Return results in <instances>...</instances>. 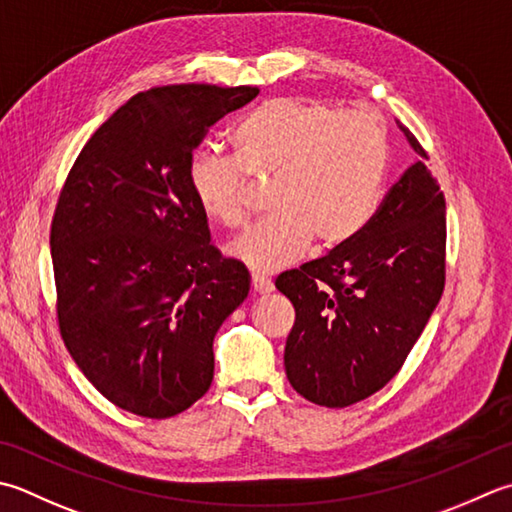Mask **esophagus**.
<instances>
[{
  "mask_svg": "<svg viewBox=\"0 0 512 512\" xmlns=\"http://www.w3.org/2000/svg\"><path fill=\"white\" fill-rule=\"evenodd\" d=\"M250 284H253V290L257 295H268V293H273V288H275L268 277L257 275V273H253V277H250Z\"/></svg>",
  "mask_w": 512,
  "mask_h": 512,
  "instance_id": "esophagus-1",
  "label": "esophagus"
}]
</instances>
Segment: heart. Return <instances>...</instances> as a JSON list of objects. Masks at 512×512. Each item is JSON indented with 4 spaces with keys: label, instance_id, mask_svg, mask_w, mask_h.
Here are the masks:
<instances>
[{
    "label": "heart",
    "instance_id": "obj_1",
    "mask_svg": "<svg viewBox=\"0 0 512 512\" xmlns=\"http://www.w3.org/2000/svg\"><path fill=\"white\" fill-rule=\"evenodd\" d=\"M235 155L199 148L190 188L199 208L228 228L246 219L248 175L273 179L262 222L230 244L237 262L275 273L297 262L317 237L335 248L373 217L388 166L384 124L366 108L335 113L304 97L259 104L233 135Z\"/></svg>",
    "mask_w": 512,
    "mask_h": 512
}]
</instances>
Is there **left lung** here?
Listing matches in <instances>:
<instances>
[{"mask_svg": "<svg viewBox=\"0 0 512 512\" xmlns=\"http://www.w3.org/2000/svg\"><path fill=\"white\" fill-rule=\"evenodd\" d=\"M399 128L426 157L415 135ZM444 282V193L415 162L350 242L275 279L295 306L284 350L290 386L326 408L377 393L404 366Z\"/></svg>", "mask_w": 512, "mask_h": 512, "instance_id": "8db88e82", "label": "left lung"}]
</instances>
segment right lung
Listing matches in <instances>:
<instances>
[{
  "mask_svg": "<svg viewBox=\"0 0 512 512\" xmlns=\"http://www.w3.org/2000/svg\"><path fill=\"white\" fill-rule=\"evenodd\" d=\"M255 86L175 84L130 97L88 139L59 193L50 255L68 353L99 393L166 419L213 382V339L250 275L210 244L190 188L208 128Z\"/></svg>",
  "mask_w": 512,
  "mask_h": 512,
  "instance_id": "1",
  "label": "right lung"
}]
</instances>
